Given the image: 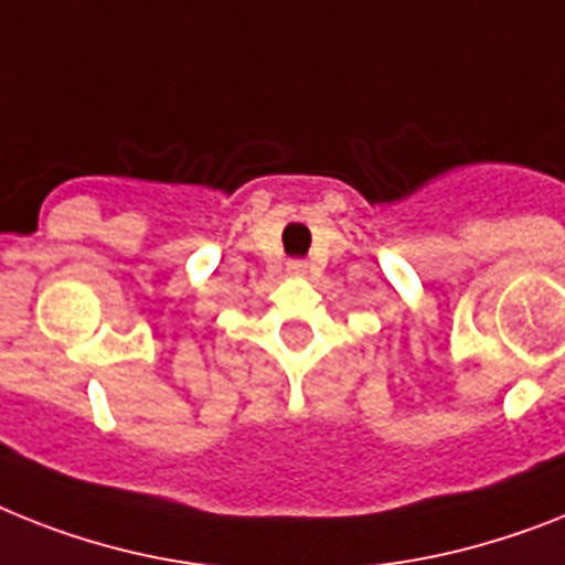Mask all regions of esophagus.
Instances as JSON below:
<instances>
[{"instance_id": "esophagus-1", "label": "esophagus", "mask_w": 565, "mask_h": 565, "mask_svg": "<svg viewBox=\"0 0 565 565\" xmlns=\"http://www.w3.org/2000/svg\"><path fill=\"white\" fill-rule=\"evenodd\" d=\"M306 268H309V265L302 263V259H294V263H288V274H294V277H302V274H306Z\"/></svg>"}]
</instances>
